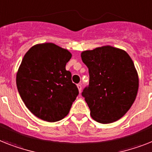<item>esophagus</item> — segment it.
<instances>
[{"mask_svg": "<svg viewBox=\"0 0 152 152\" xmlns=\"http://www.w3.org/2000/svg\"><path fill=\"white\" fill-rule=\"evenodd\" d=\"M77 88H78L79 90V92H81V88H82V87H81V84H78V85H77Z\"/></svg>", "mask_w": 152, "mask_h": 152, "instance_id": "esophagus-1", "label": "esophagus"}]
</instances>
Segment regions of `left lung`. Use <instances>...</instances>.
Masks as SVG:
<instances>
[{
    "label": "left lung",
    "instance_id": "8db88e82",
    "mask_svg": "<svg viewBox=\"0 0 152 152\" xmlns=\"http://www.w3.org/2000/svg\"><path fill=\"white\" fill-rule=\"evenodd\" d=\"M88 68L89 85L82 96L93 120L110 124L126 114L136 99L139 86L137 72L126 51L104 46L81 53Z\"/></svg>",
    "mask_w": 152,
    "mask_h": 152
}]
</instances>
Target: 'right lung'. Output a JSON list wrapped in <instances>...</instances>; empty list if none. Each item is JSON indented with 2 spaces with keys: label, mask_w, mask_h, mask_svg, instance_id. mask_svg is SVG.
<instances>
[{
  "label": "right lung",
  "mask_w": 152,
  "mask_h": 152,
  "mask_svg": "<svg viewBox=\"0 0 152 152\" xmlns=\"http://www.w3.org/2000/svg\"><path fill=\"white\" fill-rule=\"evenodd\" d=\"M71 56L67 50L51 42L35 45L24 56L16 75L18 91L38 118L56 122L70 112L79 93L65 67Z\"/></svg>",
  "instance_id": "1"
}]
</instances>
